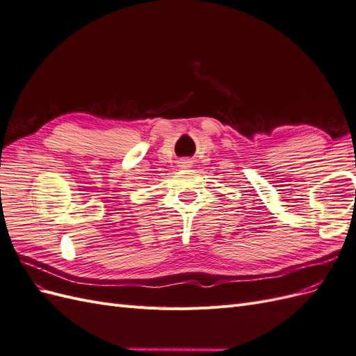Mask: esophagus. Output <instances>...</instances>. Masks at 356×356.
<instances>
[{"instance_id":"obj_1","label":"esophagus","mask_w":356,"mask_h":356,"mask_svg":"<svg viewBox=\"0 0 356 356\" xmlns=\"http://www.w3.org/2000/svg\"><path fill=\"white\" fill-rule=\"evenodd\" d=\"M190 163H191V161H188V160H181L179 166L181 168H190Z\"/></svg>"}]
</instances>
